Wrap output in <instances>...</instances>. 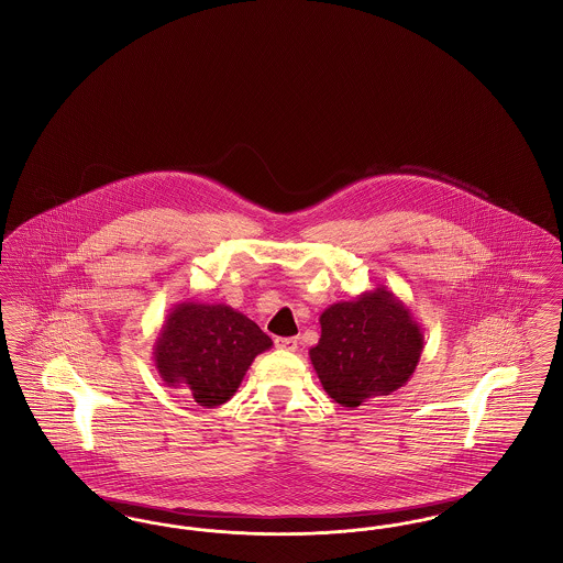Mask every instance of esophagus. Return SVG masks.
<instances>
[{
	"mask_svg": "<svg viewBox=\"0 0 563 563\" xmlns=\"http://www.w3.org/2000/svg\"><path fill=\"white\" fill-rule=\"evenodd\" d=\"M274 344H276V349L278 350L295 352V350H297V338H276Z\"/></svg>",
	"mask_w": 563,
	"mask_h": 563,
	"instance_id": "34e87169",
	"label": "esophagus"
}]
</instances>
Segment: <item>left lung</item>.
I'll return each mask as SVG.
<instances>
[{"mask_svg": "<svg viewBox=\"0 0 563 563\" xmlns=\"http://www.w3.org/2000/svg\"><path fill=\"white\" fill-rule=\"evenodd\" d=\"M422 350L420 322L397 295L379 285L322 312L321 340L310 349V361L324 393L354 409L405 386Z\"/></svg>", "mask_w": 563, "mask_h": 563, "instance_id": "obj_1", "label": "left lung"}]
</instances>
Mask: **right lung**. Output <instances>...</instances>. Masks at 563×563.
<instances>
[{
	"label": "right lung",
	"mask_w": 563,
	"mask_h": 563,
	"mask_svg": "<svg viewBox=\"0 0 563 563\" xmlns=\"http://www.w3.org/2000/svg\"><path fill=\"white\" fill-rule=\"evenodd\" d=\"M272 349L268 335L225 303H177L154 342L162 382L181 388L202 407L230 401L257 354Z\"/></svg>",
	"instance_id": "1"
}]
</instances>
